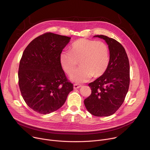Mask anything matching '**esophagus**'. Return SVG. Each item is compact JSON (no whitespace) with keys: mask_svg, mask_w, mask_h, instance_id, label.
<instances>
[{"mask_svg":"<svg viewBox=\"0 0 150 150\" xmlns=\"http://www.w3.org/2000/svg\"><path fill=\"white\" fill-rule=\"evenodd\" d=\"M81 87H82L81 85H79V84H78V83H74V89H77V88H79Z\"/></svg>","mask_w":150,"mask_h":150,"instance_id":"obj_1","label":"esophagus"}]
</instances>
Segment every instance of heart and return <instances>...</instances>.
Here are the masks:
<instances>
[{
	"mask_svg": "<svg viewBox=\"0 0 150 150\" xmlns=\"http://www.w3.org/2000/svg\"><path fill=\"white\" fill-rule=\"evenodd\" d=\"M59 60L62 69L68 75L74 71L79 62L81 67L71 76V79L76 82H83L93 76L97 78L105 73L109 63V51L102 41L79 38L73 42L71 52H61Z\"/></svg>",
	"mask_w": 150,
	"mask_h": 150,
	"instance_id": "b5f03b06",
	"label": "heart"
}]
</instances>
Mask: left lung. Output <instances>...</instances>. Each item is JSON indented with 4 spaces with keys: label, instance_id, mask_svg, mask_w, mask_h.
Returning <instances> with one entry per match:
<instances>
[{
    "label": "left lung",
    "instance_id": "obj_1",
    "mask_svg": "<svg viewBox=\"0 0 150 150\" xmlns=\"http://www.w3.org/2000/svg\"><path fill=\"white\" fill-rule=\"evenodd\" d=\"M94 37L105 41L110 51V60L105 73L88 84L91 94L84 100V104L87 110L95 116H109L119 109L128 91L129 62L119 42L104 35Z\"/></svg>",
    "mask_w": 150,
    "mask_h": 150
}]
</instances>
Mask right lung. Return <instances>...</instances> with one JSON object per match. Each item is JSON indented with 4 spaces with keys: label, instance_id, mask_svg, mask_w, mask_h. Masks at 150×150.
<instances>
[{
    "label": "right lung",
    "instance_id": "add662e5",
    "mask_svg": "<svg viewBox=\"0 0 150 150\" xmlns=\"http://www.w3.org/2000/svg\"><path fill=\"white\" fill-rule=\"evenodd\" d=\"M70 39L46 33L31 41L23 52L19 66V87L27 104L37 113L46 115L57 110L74 89L59 60Z\"/></svg>",
    "mask_w": 150,
    "mask_h": 150
}]
</instances>
